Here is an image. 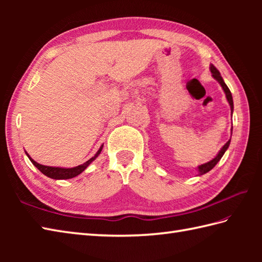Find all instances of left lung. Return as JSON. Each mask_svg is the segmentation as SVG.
<instances>
[{
    "label": "left lung",
    "instance_id": "obj_1",
    "mask_svg": "<svg viewBox=\"0 0 262 262\" xmlns=\"http://www.w3.org/2000/svg\"><path fill=\"white\" fill-rule=\"evenodd\" d=\"M209 70H210V72H211V74H213V77H214V79H215L217 82L220 83L221 86H222V89H223V90H224V92H225V96H226V99H227V102H229L230 107H231V114H233V109H234V105H233V98H232V93H231V91H230V89L227 88V85L225 84V82H224V80H223V77L221 76L220 71L217 70L213 64H210V68H209ZM232 129H233V127L231 128V135H232ZM230 143H231V140L227 141L225 145L220 149V152L217 153V155H216V157H215L213 160H210L209 162H207V163H204V164H202V165H199V166H198V168H197V169H198V176H202V174L207 173L208 171H210L211 169L214 168V166H215L217 163H219V161L222 159V157H223L224 153L226 152V149L229 148V146H230Z\"/></svg>",
    "mask_w": 262,
    "mask_h": 262
}]
</instances>
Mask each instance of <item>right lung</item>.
<instances>
[{
    "label": "right lung",
    "mask_w": 262,
    "mask_h": 262,
    "mask_svg": "<svg viewBox=\"0 0 262 262\" xmlns=\"http://www.w3.org/2000/svg\"><path fill=\"white\" fill-rule=\"evenodd\" d=\"M102 147L103 145L100 146V148L98 149V152L94 154V157L91 158L90 160H88L86 162H84L81 165H77L74 166V168H60V166H48V165H42V164H39L37 163L35 160H32L30 158V155L27 154V157L29 158V160L32 162V164L36 166V168L41 172V173L45 174L48 178H52V179H56V180H63V179H72V178H74L76 176H79L80 173H82L83 171H84L89 165H90L94 160H96L99 154L101 153L102 151Z\"/></svg>",
    "instance_id": "1"
}]
</instances>
